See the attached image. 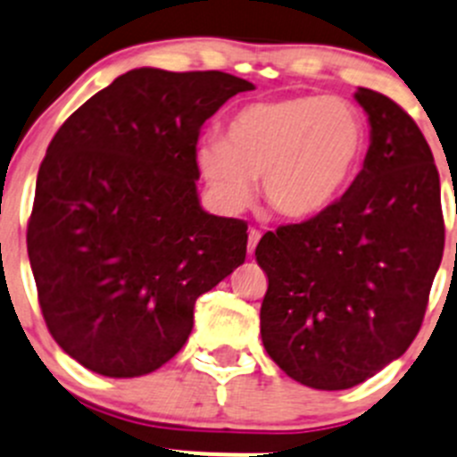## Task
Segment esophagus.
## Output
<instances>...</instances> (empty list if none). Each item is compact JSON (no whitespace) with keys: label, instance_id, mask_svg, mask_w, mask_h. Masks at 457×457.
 <instances>
[{"label":"esophagus","instance_id":"34e87169","mask_svg":"<svg viewBox=\"0 0 457 457\" xmlns=\"http://www.w3.org/2000/svg\"><path fill=\"white\" fill-rule=\"evenodd\" d=\"M258 242H260V231L258 228H249V255H253Z\"/></svg>","mask_w":457,"mask_h":457}]
</instances>
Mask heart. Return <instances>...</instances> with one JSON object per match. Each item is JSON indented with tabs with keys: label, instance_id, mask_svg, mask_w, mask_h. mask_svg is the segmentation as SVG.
Listing matches in <instances>:
<instances>
[{
	"label": "heart",
	"instance_id": "obj_1",
	"mask_svg": "<svg viewBox=\"0 0 457 457\" xmlns=\"http://www.w3.org/2000/svg\"><path fill=\"white\" fill-rule=\"evenodd\" d=\"M366 143L363 114L345 98L287 96L237 110L224 141H202L195 161L224 211H242L260 177L264 202L278 215L305 220L347 188Z\"/></svg>",
	"mask_w": 457,
	"mask_h": 457
}]
</instances>
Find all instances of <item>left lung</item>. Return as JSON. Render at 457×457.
Here are the masks:
<instances>
[{
  "mask_svg": "<svg viewBox=\"0 0 457 457\" xmlns=\"http://www.w3.org/2000/svg\"><path fill=\"white\" fill-rule=\"evenodd\" d=\"M370 123L361 172L341 199L264 233L255 260L267 354L316 390H345L399 359L427 312L445 251L440 175L415 120L359 87Z\"/></svg>",
  "mask_w": 457,
  "mask_h": 457,
  "instance_id": "obj_1",
  "label": "left lung"
}]
</instances>
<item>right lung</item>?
I'll return each mask as SVG.
<instances>
[{
  "label": "right lung",
  "instance_id": "1",
  "mask_svg": "<svg viewBox=\"0 0 457 457\" xmlns=\"http://www.w3.org/2000/svg\"><path fill=\"white\" fill-rule=\"evenodd\" d=\"M249 80L141 67L55 132L26 231L51 337L103 377L154 372L193 332L195 301L246 258V224L197 195L202 125Z\"/></svg>",
  "mask_w": 457,
  "mask_h": 457
}]
</instances>
